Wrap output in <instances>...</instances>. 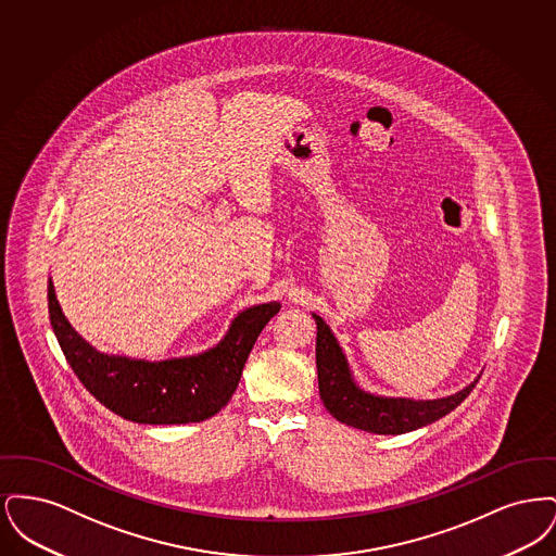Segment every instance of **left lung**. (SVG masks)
Returning <instances> with one entry per match:
<instances>
[{
	"instance_id": "1",
	"label": "left lung",
	"mask_w": 556,
	"mask_h": 556,
	"mask_svg": "<svg viewBox=\"0 0 556 556\" xmlns=\"http://www.w3.org/2000/svg\"><path fill=\"white\" fill-rule=\"evenodd\" d=\"M313 318L317 323L318 394L329 415L340 424L379 435L408 433L446 417L473 392L479 381L477 375L463 390L433 400L372 394L356 381L331 327L315 313Z\"/></svg>"
}]
</instances>
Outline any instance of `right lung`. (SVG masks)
<instances>
[{"instance_id": "add662e5", "label": "right lung", "mask_w": 556, "mask_h": 556, "mask_svg": "<svg viewBox=\"0 0 556 556\" xmlns=\"http://www.w3.org/2000/svg\"><path fill=\"white\" fill-rule=\"evenodd\" d=\"M279 308V302L248 306L212 348L146 361L89 344L62 313L52 277L48 279L50 323L68 365L91 396L132 424H200L214 417L233 396L252 345Z\"/></svg>"}]
</instances>
